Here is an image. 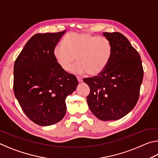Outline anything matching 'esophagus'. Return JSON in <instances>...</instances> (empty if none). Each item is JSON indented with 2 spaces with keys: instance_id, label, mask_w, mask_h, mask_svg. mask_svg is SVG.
Wrapping results in <instances>:
<instances>
[{
  "instance_id": "34e87169",
  "label": "esophagus",
  "mask_w": 158,
  "mask_h": 158,
  "mask_svg": "<svg viewBox=\"0 0 158 158\" xmlns=\"http://www.w3.org/2000/svg\"><path fill=\"white\" fill-rule=\"evenodd\" d=\"M77 81H78L79 83H81L83 81V79H82V78H81V77H77Z\"/></svg>"
}]
</instances>
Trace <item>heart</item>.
<instances>
[{"mask_svg":"<svg viewBox=\"0 0 158 158\" xmlns=\"http://www.w3.org/2000/svg\"><path fill=\"white\" fill-rule=\"evenodd\" d=\"M57 63L65 71H70L74 63H78L74 71L95 76L102 73L110 61L112 45L105 38L90 34H70L64 44H57L54 49Z\"/></svg>","mask_w":158,"mask_h":158,"instance_id":"heart-1","label":"heart"}]
</instances>
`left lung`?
Segmentation results:
<instances>
[{"mask_svg": "<svg viewBox=\"0 0 158 158\" xmlns=\"http://www.w3.org/2000/svg\"><path fill=\"white\" fill-rule=\"evenodd\" d=\"M112 45V55L105 70L84 81L90 88L88 107L102 121L122 118L135 106L142 83L143 70L139 53L119 32H104Z\"/></svg>", "mask_w": 158, "mask_h": 158, "instance_id": "8db88e82", "label": "left lung"}]
</instances>
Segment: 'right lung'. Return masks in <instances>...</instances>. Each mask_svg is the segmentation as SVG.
<instances>
[{"mask_svg": "<svg viewBox=\"0 0 158 158\" xmlns=\"http://www.w3.org/2000/svg\"><path fill=\"white\" fill-rule=\"evenodd\" d=\"M65 31L36 34L17 57L14 92L25 114L35 124H56L66 113L65 99L76 90V77L57 63L54 49Z\"/></svg>", "mask_w": 158, "mask_h": 158, "instance_id": "right-lung-1", "label": "right lung"}]
</instances>
